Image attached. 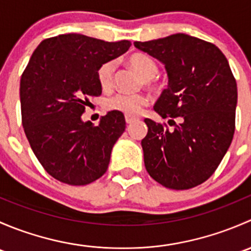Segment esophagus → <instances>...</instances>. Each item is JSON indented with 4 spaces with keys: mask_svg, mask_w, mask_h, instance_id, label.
<instances>
[{
    "mask_svg": "<svg viewBox=\"0 0 251 251\" xmlns=\"http://www.w3.org/2000/svg\"><path fill=\"white\" fill-rule=\"evenodd\" d=\"M125 120H126V124H132L135 123V121H137L138 118L133 115H125Z\"/></svg>",
    "mask_w": 251,
    "mask_h": 251,
    "instance_id": "obj_1",
    "label": "esophagus"
}]
</instances>
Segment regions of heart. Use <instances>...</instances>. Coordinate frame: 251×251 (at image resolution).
<instances>
[{"label": "heart", "instance_id": "1", "mask_svg": "<svg viewBox=\"0 0 251 251\" xmlns=\"http://www.w3.org/2000/svg\"><path fill=\"white\" fill-rule=\"evenodd\" d=\"M128 63L137 72V74L146 81L147 85H151V80L156 76L159 72L158 64L153 58L144 53H135L128 58ZM114 69H115V64L111 60L103 63L98 68L97 80L103 91H109L113 87ZM147 103H148V98L144 95L118 93L105 100V108L108 110L119 111V113L126 114V115H136L140 113Z\"/></svg>", "mask_w": 251, "mask_h": 251}]
</instances>
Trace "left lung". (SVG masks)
<instances>
[{"mask_svg":"<svg viewBox=\"0 0 251 251\" xmlns=\"http://www.w3.org/2000/svg\"><path fill=\"white\" fill-rule=\"evenodd\" d=\"M135 47L165 65L169 85L154 110L175 126L144 119V165L166 188H193L215 173L233 140L238 92L228 60L215 45L186 34Z\"/></svg>","mask_w":251,"mask_h":251,"instance_id":"1","label":"left lung"}]
</instances>
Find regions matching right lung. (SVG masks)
Returning a JSON list of instances; mask_svg holds the SVG:
<instances>
[{
    "label": "right lung",
    "instance_id": "1",
    "mask_svg": "<svg viewBox=\"0 0 251 251\" xmlns=\"http://www.w3.org/2000/svg\"><path fill=\"white\" fill-rule=\"evenodd\" d=\"M130 46L127 40L64 34L44 40L32 53L20 78L23 127L36 158L58 181L83 186L107 171L125 131L124 114L111 110L98 126L81 115L88 98L102 93L98 68Z\"/></svg>",
    "mask_w": 251,
    "mask_h": 251
}]
</instances>
